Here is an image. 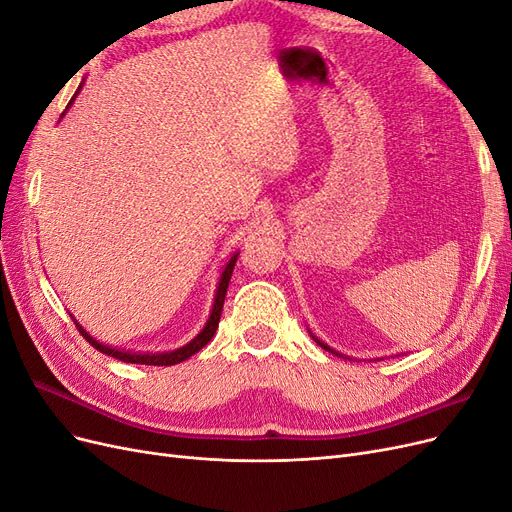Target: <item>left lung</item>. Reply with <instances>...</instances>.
Wrapping results in <instances>:
<instances>
[{"label":"left lung","mask_w":512,"mask_h":512,"mask_svg":"<svg viewBox=\"0 0 512 512\" xmlns=\"http://www.w3.org/2000/svg\"><path fill=\"white\" fill-rule=\"evenodd\" d=\"M312 337H314V335H312ZM314 342H316V344H318V346H320V348H324V350H327V352H331V354H337V352H335V350H333V348H329V346H327V344H322V342H320V339H318V337H314Z\"/></svg>","instance_id":"8db88e82"}]
</instances>
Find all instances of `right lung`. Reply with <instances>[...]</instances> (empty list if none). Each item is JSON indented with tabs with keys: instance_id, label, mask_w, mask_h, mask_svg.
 I'll return each mask as SVG.
<instances>
[{
	"instance_id": "add662e5",
	"label": "right lung",
	"mask_w": 512,
	"mask_h": 512,
	"mask_svg": "<svg viewBox=\"0 0 512 512\" xmlns=\"http://www.w3.org/2000/svg\"><path fill=\"white\" fill-rule=\"evenodd\" d=\"M79 94V91H76ZM74 100V98H72ZM70 100V104H72ZM68 104V106H70ZM235 262H237V254L230 258V262L226 265L224 273H222V280H220V286H218V292H215V303H213V309H211V316L205 324V329L200 331L192 342L188 346L183 348H177L173 352H162V354H141V352H126V350H117V348H111V346H104L100 342H96L94 337H91L89 333H85V329L79 327V322H76V329H79V333L87 339V342L94 346L96 350H100L102 354H108V356H115V359L123 361V363H138V365H177L185 359H190L192 354H196L198 350H203L209 342L211 337L215 335V331H218V324H220V316H222V307H224V299H226V288H228V282H230V275H232V269H235Z\"/></svg>"
}]
</instances>
